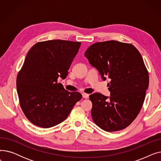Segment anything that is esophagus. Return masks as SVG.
I'll use <instances>...</instances> for the list:
<instances>
[{
    "label": "esophagus",
    "instance_id": "esophagus-1",
    "mask_svg": "<svg viewBox=\"0 0 161 161\" xmlns=\"http://www.w3.org/2000/svg\"><path fill=\"white\" fill-rule=\"evenodd\" d=\"M82 97L84 98H88L89 97V95L86 94V93H82Z\"/></svg>",
    "mask_w": 161,
    "mask_h": 161
}]
</instances>
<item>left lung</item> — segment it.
<instances>
[{
	"mask_svg": "<svg viewBox=\"0 0 161 161\" xmlns=\"http://www.w3.org/2000/svg\"><path fill=\"white\" fill-rule=\"evenodd\" d=\"M91 66L108 83L110 97L89 96L92 120L108 132L125 129L136 119L144 102L149 74L138 50L130 44L110 40L92 44L85 53Z\"/></svg>",
	"mask_w": 161,
	"mask_h": 161,
	"instance_id": "obj_1",
	"label": "left lung"
}]
</instances>
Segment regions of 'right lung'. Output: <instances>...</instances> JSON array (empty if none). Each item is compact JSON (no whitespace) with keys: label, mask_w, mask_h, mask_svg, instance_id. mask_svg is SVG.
Segmentation results:
<instances>
[{"label":"right lung","mask_w":161,"mask_h":161,"mask_svg":"<svg viewBox=\"0 0 161 161\" xmlns=\"http://www.w3.org/2000/svg\"><path fill=\"white\" fill-rule=\"evenodd\" d=\"M81 43L62 40L34 45L17 77V91L22 110L34 125L50 128L64 121L81 98L57 83L64 79Z\"/></svg>","instance_id":"1"}]
</instances>
